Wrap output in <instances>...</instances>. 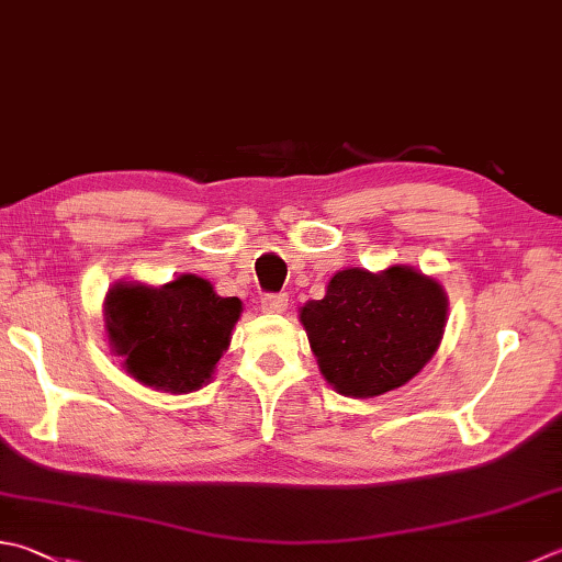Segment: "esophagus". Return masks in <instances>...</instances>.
<instances>
[{
	"label": "esophagus",
	"mask_w": 562,
	"mask_h": 562,
	"mask_svg": "<svg viewBox=\"0 0 562 562\" xmlns=\"http://www.w3.org/2000/svg\"><path fill=\"white\" fill-rule=\"evenodd\" d=\"M289 308V295L285 293H267L261 299V311L263 313H271V315H279Z\"/></svg>",
	"instance_id": "34e87169"
}]
</instances>
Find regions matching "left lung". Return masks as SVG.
Returning <instances> with one entry per match:
<instances>
[{"mask_svg": "<svg viewBox=\"0 0 562 562\" xmlns=\"http://www.w3.org/2000/svg\"><path fill=\"white\" fill-rule=\"evenodd\" d=\"M448 295L411 267L337 271L325 299L301 308L311 349L337 394L372 398L404 386L446 333Z\"/></svg>", "mask_w": 562, "mask_h": 562, "instance_id": "obj_1", "label": "left lung"}]
</instances>
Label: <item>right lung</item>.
I'll use <instances>...</instances> for the list:
<instances>
[{
  "mask_svg": "<svg viewBox=\"0 0 562 562\" xmlns=\"http://www.w3.org/2000/svg\"><path fill=\"white\" fill-rule=\"evenodd\" d=\"M241 315L213 283L183 273L171 283H114L104 299L112 352L136 381L168 394L198 391L213 379Z\"/></svg>",
  "mask_w": 562,
  "mask_h": 562,
  "instance_id": "obj_1",
  "label": "right lung"
}]
</instances>
